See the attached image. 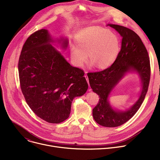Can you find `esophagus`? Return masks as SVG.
Returning a JSON list of instances; mask_svg holds the SVG:
<instances>
[{"label": "esophagus", "instance_id": "1", "mask_svg": "<svg viewBox=\"0 0 160 160\" xmlns=\"http://www.w3.org/2000/svg\"><path fill=\"white\" fill-rule=\"evenodd\" d=\"M85 78H86V80H87V83H88V86H89V87H90V84H89L88 78V77H87V75H85ZM89 91H90V89L89 90Z\"/></svg>", "mask_w": 160, "mask_h": 160}]
</instances>
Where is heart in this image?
Wrapping results in <instances>:
<instances>
[{
    "label": "heart",
    "mask_w": 160,
    "mask_h": 160,
    "mask_svg": "<svg viewBox=\"0 0 160 160\" xmlns=\"http://www.w3.org/2000/svg\"><path fill=\"white\" fill-rule=\"evenodd\" d=\"M76 43L70 46L71 57L77 66H82L87 59L99 69H105L115 61L120 52L118 36L100 27L82 29L75 37Z\"/></svg>",
    "instance_id": "obj_1"
}]
</instances>
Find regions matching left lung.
Returning <instances> with one entry per match:
<instances>
[{"label": "left lung", "mask_w": 160, "mask_h": 160, "mask_svg": "<svg viewBox=\"0 0 160 160\" xmlns=\"http://www.w3.org/2000/svg\"><path fill=\"white\" fill-rule=\"evenodd\" d=\"M122 37L121 50L113 64L106 70L87 74L93 92L100 98L92 110L95 121L103 127H116L128 121L140 108L148 92L151 76L148 51L139 35L133 30L118 25L108 24ZM128 72L136 73L140 78L142 89L136 102L124 110L112 107L109 96L119 82Z\"/></svg>", "instance_id": "left-lung-1"}]
</instances>
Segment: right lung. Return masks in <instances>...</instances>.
Segmentation results:
<instances>
[{
  "instance_id": "add662e5",
  "label": "right lung",
  "mask_w": 160,
  "mask_h": 160,
  "mask_svg": "<svg viewBox=\"0 0 160 160\" xmlns=\"http://www.w3.org/2000/svg\"><path fill=\"white\" fill-rule=\"evenodd\" d=\"M63 36L53 38L46 29L32 34L22 47L18 62L21 89L37 116L51 123L70 117L73 99L88 89L84 73L70 65L53 45L68 46Z\"/></svg>"
}]
</instances>
